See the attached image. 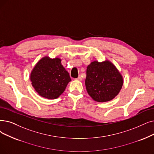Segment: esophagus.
Here are the masks:
<instances>
[{
    "instance_id": "1",
    "label": "esophagus",
    "mask_w": 154,
    "mask_h": 154,
    "mask_svg": "<svg viewBox=\"0 0 154 154\" xmlns=\"http://www.w3.org/2000/svg\"><path fill=\"white\" fill-rule=\"evenodd\" d=\"M77 80H78V81H82V77H81V75H79L77 78Z\"/></svg>"
}]
</instances>
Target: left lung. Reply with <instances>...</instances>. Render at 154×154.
I'll use <instances>...</instances> for the list:
<instances>
[{
    "instance_id": "left-lung-1",
    "label": "left lung",
    "mask_w": 154,
    "mask_h": 154,
    "mask_svg": "<svg viewBox=\"0 0 154 154\" xmlns=\"http://www.w3.org/2000/svg\"><path fill=\"white\" fill-rule=\"evenodd\" d=\"M123 81L115 66L109 61L91 62L86 71L85 87L89 96L97 102H107L119 92Z\"/></svg>"
}]
</instances>
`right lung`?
<instances>
[{
  "instance_id": "obj_1",
  "label": "right lung",
  "mask_w": 154,
  "mask_h": 154,
  "mask_svg": "<svg viewBox=\"0 0 154 154\" xmlns=\"http://www.w3.org/2000/svg\"><path fill=\"white\" fill-rule=\"evenodd\" d=\"M32 85L41 96L54 99L65 91L71 81L60 58L45 57L37 63L31 73Z\"/></svg>"
}]
</instances>
